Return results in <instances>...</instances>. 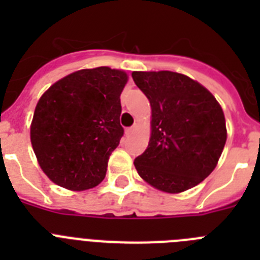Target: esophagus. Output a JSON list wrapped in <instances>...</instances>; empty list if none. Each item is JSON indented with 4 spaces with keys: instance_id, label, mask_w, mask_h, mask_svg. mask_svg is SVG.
Instances as JSON below:
<instances>
[{
    "instance_id": "esophagus-1",
    "label": "esophagus",
    "mask_w": 260,
    "mask_h": 260,
    "mask_svg": "<svg viewBox=\"0 0 260 260\" xmlns=\"http://www.w3.org/2000/svg\"><path fill=\"white\" fill-rule=\"evenodd\" d=\"M135 130H137V125H134V126H132V127L126 128V130H125V134L128 137V135H132L133 133L135 132Z\"/></svg>"
}]
</instances>
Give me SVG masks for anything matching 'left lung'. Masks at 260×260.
<instances>
[{"mask_svg": "<svg viewBox=\"0 0 260 260\" xmlns=\"http://www.w3.org/2000/svg\"><path fill=\"white\" fill-rule=\"evenodd\" d=\"M150 100L147 150L134 160L138 174L156 189L177 194L207 178L217 165L226 126L221 107L198 82L173 71H133Z\"/></svg>", "mask_w": 260, "mask_h": 260, "instance_id": "left-lung-1", "label": "left lung"}]
</instances>
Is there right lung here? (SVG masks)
Instances as JSON below:
<instances>
[{"instance_id":"add662e5","label":"right lung","mask_w":260,"mask_h":260,"mask_svg":"<svg viewBox=\"0 0 260 260\" xmlns=\"http://www.w3.org/2000/svg\"><path fill=\"white\" fill-rule=\"evenodd\" d=\"M127 74L107 66L62 78L41 96L31 123V143L49 180L74 191L104 180L119 144V96Z\"/></svg>"}]
</instances>
